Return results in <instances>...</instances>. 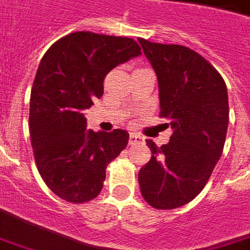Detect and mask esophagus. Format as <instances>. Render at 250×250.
Masks as SVG:
<instances>
[{
    "label": "esophagus",
    "instance_id": "esophagus-1",
    "mask_svg": "<svg viewBox=\"0 0 250 250\" xmlns=\"http://www.w3.org/2000/svg\"><path fill=\"white\" fill-rule=\"evenodd\" d=\"M144 142V138L138 135V133H131L129 135V146H133V144H139V143Z\"/></svg>",
    "mask_w": 250,
    "mask_h": 250
}]
</instances>
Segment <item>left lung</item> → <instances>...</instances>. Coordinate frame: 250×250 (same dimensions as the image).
Listing matches in <instances>:
<instances>
[{
    "instance_id": "obj_1",
    "label": "left lung",
    "mask_w": 250,
    "mask_h": 250,
    "mask_svg": "<svg viewBox=\"0 0 250 250\" xmlns=\"http://www.w3.org/2000/svg\"><path fill=\"white\" fill-rule=\"evenodd\" d=\"M139 43L157 76L160 117L173 129L165 146L146 140L152 156L139 171L140 191L155 208H177L201 193L222 156L228 93L220 73L193 49Z\"/></svg>"
}]
</instances>
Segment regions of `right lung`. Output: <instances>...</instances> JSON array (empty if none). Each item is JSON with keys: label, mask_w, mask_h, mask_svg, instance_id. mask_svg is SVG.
Masks as SVG:
<instances>
[{"label": "right lung", "mask_w": 250, "mask_h": 250, "mask_svg": "<svg viewBox=\"0 0 250 250\" xmlns=\"http://www.w3.org/2000/svg\"><path fill=\"white\" fill-rule=\"evenodd\" d=\"M142 55L131 38L72 32L55 42L41 60L30 98V136L42 178L70 203L94 199L106 167L128 144L125 129H86L85 111L104 94L115 66Z\"/></svg>", "instance_id": "right-lung-1"}]
</instances>
